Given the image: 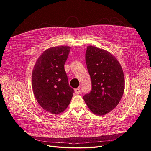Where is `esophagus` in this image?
Returning a JSON list of instances; mask_svg holds the SVG:
<instances>
[{"instance_id": "1", "label": "esophagus", "mask_w": 151, "mask_h": 151, "mask_svg": "<svg viewBox=\"0 0 151 151\" xmlns=\"http://www.w3.org/2000/svg\"><path fill=\"white\" fill-rule=\"evenodd\" d=\"M74 91H75L76 94H81V89H80V88H77L75 89H74Z\"/></svg>"}]
</instances>
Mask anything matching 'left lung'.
Here are the masks:
<instances>
[{"label":"left lung","mask_w":151,"mask_h":151,"mask_svg":"<svg viewBox=\"0 0 151 151\" xmlns=\"http://www.w3.org/2000/svg\"><path fill=\"white\" fill-rule=\"evenodd\" d=\"M86 62L92 90L84 96V100L95 115H104L115 108L124 92L122 66L111 53L91 45L87 47Z\"/></svg>","instance_id":"8db88e82"}]
</instances>
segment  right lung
Listing matches in <instances>:
<instances>
[{"mask_svg": "<svg viewBox=\"0 0 151 151\" xmlns=\"http://www.w3.org/2000/svg\"><path fill=\"white\" fill-rule=\"evenodd\" d=\"M70 47H53L38 58L32 72V88L36 99L45 110L53 115L64 111L74 91L69 86L64 69Z\"/></svg>", "mask_w": 151, "mask_h": 151, "instance_id": "right-lung-1", "label": "right lung"}]
</instances>
